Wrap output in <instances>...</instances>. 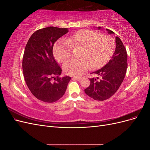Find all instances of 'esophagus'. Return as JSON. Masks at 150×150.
<instances>
[{
  "mask_svg": "<svg viewBox=\"0 0 150 150\" xmlns=\"http://www.w3.org/2000/svg\"><path fill=\"white\" fill-rule=\"evenodd\" d=\"M81 79V78H80V77H73V78H72V79H74V80H77V81H80Z\"/></svg>",
  "mask_w": 150,
  "mask_h": 150,
  "instance_id": "obj_1",
  "label": "esophagus"
}]
</instances>
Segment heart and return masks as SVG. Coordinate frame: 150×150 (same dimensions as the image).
<instances>
[{
	"mask_svg": "<svg viewBox=\"0 0 150 150\" xmlns=\"http://www.w3.org/2000/svg\"><path fill=\"white\" fill-rule=\"evenodd\" d=\"M115 42L107 35H100L96 32L83 29L79 30L65 40L57 42L53 52L59 62H63L71 56V48L82 47L79 59H71L63 66L67 75L79 76L91 67H101L110 59L115 50Z\"/></svg>",
	"mask_w": 150,
	"mask_h": 150,
	"instance_id": "heart-1",
	"label": "heart"
}]
</instances>
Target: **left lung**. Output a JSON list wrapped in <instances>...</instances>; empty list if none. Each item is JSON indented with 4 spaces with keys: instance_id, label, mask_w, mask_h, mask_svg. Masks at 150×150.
Here are the masks:
<instances>
[{
    "instance_id": "1",
    "label": "left lung",
    "mask_w": 150,
    "mask_h": 150,
    "mask_svg": "<svg viewBox=\"0 0 150 150\" xmlns=\"http://www.w3.org/2000/svg\"><path fill=\"white\" fill-rule=\"evenodd\" d=\"M100 29L101 27H98ZM108 34H115L106 29ZM126 49L118 37H116V50L111 59L101 69L92 72L101 76V79H89L90 85L84 89L85 93L94 100L104 101L110 98L119 89L124 80L127 66ZM99 79V78H97Z\"/></svg>"
}]
</instances>
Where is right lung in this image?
Wrapping results in <instances>:
<instances>
[{
	"instance_id": "obj_1",
	"label": "right lung",
	"mask_w": 150,
	"mask_h": 150,
	"mask_svg": "<svg viewBox=\"0 0 150 150\" xmlns=\"http://www.w3.org/2000/svg\"><path fill=\"white\" fill-rule=\"evenodd\" d=\"M67 33L68 29L56 27L39 29L30 36L25 47L22 59L25 81L32 94L45 103L61 98L71 80L69 76L59 77L62 69L52 53L54 42Z\"/></svg>"
}]
</instances>
